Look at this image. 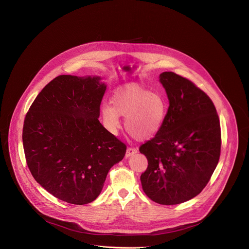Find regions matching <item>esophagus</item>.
I'll return each mask as SVG.
<instances>
[{"label": "esophagus", "mask_w": 249, "mask_h": 249, "mask_svg": "<svg viewBox=\"0 0 249 249\" xmlns=\"http://www.w3.org/2000/svg\"><path fill=\"white\" fill-rule=\"evenodd\" d=\"M138 153V149L137 148H134V147H128L127 148V151H126V157H130L134 154Z\"/></svg>", "instance_id": "1"}]
</instances>
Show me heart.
Returning <instances> with one entry per match:
<instances>
[{
  "label": "heart",
  "mask_w": 249,
  "mask_h": 249,
  "mask_svg": "<svg viewBox=\"0 0 249 249\" xmlns=\"http://www.w3.org/2000/svg\"><path fill=\"white\" fill-rule=\"evenodd\" d=\"M104 105L101 116L105 127L116 134L121 127L120 117H125L126 130L138 140L155 137L162 129L168 103L158 91H150L141 86H125L117 89L110 101Z\"/></svg>",
  "instance_id": "1"
}]
</instances>
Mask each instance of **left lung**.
Returning a JSON list of instances; mask_svg holds the SVG:
<instances>
[{
    "label": "left lung",
    "instance_id": "left-lung-1",
    "mask_svg": "<svg viewBox=\"0 0 249 249\" xmlns=\"http://www.w3.org/2000/svg\"><path fill=\"white\" fill-rule=\"evenodd\" d=\"M159 81L170 106L160 132L140 147L148 161L141 181L149 199L171 206L206 187L219 161L221 131L213 101L193 82L173 71Z\"/></svg>",
    "mask_w": 249,
    "mask_h": 249
}]
</instances>
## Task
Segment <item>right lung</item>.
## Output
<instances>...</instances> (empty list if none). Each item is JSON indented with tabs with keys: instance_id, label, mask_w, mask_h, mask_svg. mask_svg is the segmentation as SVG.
I'll return each instance as SVG.
<instances>
[{
	"instance_id": "1",
	"label": "right lung",
	"mask_w": 249,
	"mask_h": 249,
	"mask_svg": "<svg viewBox=\"0 0 249 249\" xmlns=\"http://www.w3.org/2000/svg\"><path fill=\"white\" fill-rule=\"evenodd\" d=\"M101 76L59 75L36 96L26 114L23 147L28 168L47 192L72 205L100 195L126 145L99 121L107 90Z\"/></svg>"
}]
</instances>
